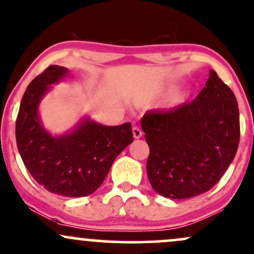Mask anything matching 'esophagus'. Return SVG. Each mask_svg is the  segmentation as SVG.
Returning <instances> with one entry per match:
<instances>
[{
  "mask_svg": "<svg viewBox=\"0 0 254 254\" xmlns=\"http://www.w3.org/2000/svg\"><path fill=\"white\" fill-rule=\"evenodd\" d=\"M132 135H133V138H139V137L142 136V130L135 125V127H132Z\"/></svg>",
  "mask_w": 254,
  "mask_h": 254,
  "instance_id": "34e87169",
  "label": "esophagus"
}]
</instances>
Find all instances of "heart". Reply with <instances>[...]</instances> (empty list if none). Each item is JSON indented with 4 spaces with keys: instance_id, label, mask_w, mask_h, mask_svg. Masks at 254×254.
Segmentation results:
<instances>
[{
    "instance_id": "heart-1",
    "label": "heart",
    "mask_w": 254,
    "mask_h": 254,
    "mask_svg": "<svg viewBox=\"0 0 254 254\" xmlns=\"http://www.w3.org/2000/svg\"><path fill=\"white\" fill-rule=\"evenodd\" d=\"M165 92V88L160 86H154L149 87V88H145L138 93L136 95V103L137 104H148L151 101L155 100L156 98H159L162 93Z\"/></svg>"
}]
</instances>
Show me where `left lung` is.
I'll return each mask as SVG.
<instances>
[{
    "mask_svg": "<svg viewBox=\"0 0 254 254\" xmlns=\"http://www.w3.org/2000/svg\"><path fill=\"white\" fill-rule=\"evenodd\" d=\"M141 127L149 145L151 186L174 199L198 196L216 185L240 141L238 101L215 70L193 101L168 111H148Z\"/></svg>",
    "mask_w": 254,
    "mask_h": 254,
    "instance_id": "left-lung-1",
    "label": "left lung"
}]
</instances>
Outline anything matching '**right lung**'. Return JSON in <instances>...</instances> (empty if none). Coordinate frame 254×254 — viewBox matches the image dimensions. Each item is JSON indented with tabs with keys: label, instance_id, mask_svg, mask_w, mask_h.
Returning a JSON list of instances; mask_svg holds the SVG:
<instances>
[{
	"label": "right lung",
	"instance_id": "right-lung-1",
	"mask_svg": "<svg viewBox=\"0 0 254 254\" xmlns=\"http://www.w3.org/2000/svg\"><path fill=\"white\" fill-rule=\"evenodd\" d=\"M50 65L26 89L15 124L17 149L34 180L52 193L82 197L93 193L109 173L116 157L133 141L130 123L105 127L84 121L68 135L54 137L38 117L40 99L68 74Z\"/></svg>",
	"mask_w": 254,
	"mask_h": 254
}]
</instances>
